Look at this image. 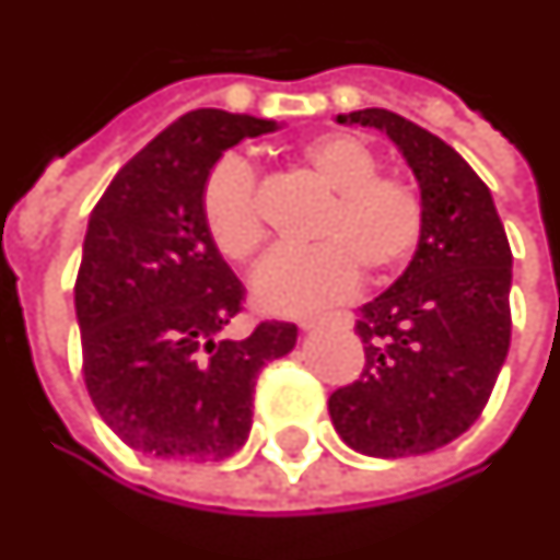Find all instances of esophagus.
Instances as JSON below:
<instances>
[{
	"label": "esophagus",
	"mask_w": 560,
	"mask_h": 560,
	"mask_svg": "<svg viewBox=\"0 0 560 560\" xmlns=\"http://www.w3.org/2000/svg\"><path fill=\"white\" fill-rule=\"evenodd\" d=\"M330 320L351 327V320H354V318H351L348 312H336V315H315V318L300 320V327H303V330H315V327H320V324H330Z\"/></svg>",
	"instance_id": "esophagus-1"
}]
</instances>
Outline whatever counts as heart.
Listing matches in <instances>:
<instances>
[{
  "mask_svg": "<svg viewBox=\"0 0 560 560\" xmlns=\"http://www.w3.org/2000/svg\"><path fill=\"white\" fill-rule=\"evenodd\" d=\"M306 166L334 197L315 230L320 245L279 248L254 269L252 300L269 315H306L354 293L361 269L382 279L400 269L421 240L424 206L412 185L378 175L382 163L358 136L324 132L300 148ZM202 221L214 248L233 264H245L264 245L254 170L242 158H226L202 190Z\"/></svg>",
  "mask_w": 560,
  "mask_h": 560,
  "instance_id": "heart-1",
  "label": "heart"
}]
</instances>
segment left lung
Wrapping results in <instances>:
<instances>
[{"mask_svg": "<svg viewBox=\"0 0 560 560\" xmlns=\"http://www.w3.org/2000/svg\"><path fill=\"white\" fill-rule=\"evenodd\" d=\"M388 136L424 206L421 240L354 330L366 351L358 382L330 394L336 433L370 457L428 455L482 416L510 351L512 252L491 190L440 136L363 108L336 115Z\"/></svg>", "mask_w": 560, "mask_h": 560, "instance_id": "obj_1", "label": "left lung"}]
</instances>
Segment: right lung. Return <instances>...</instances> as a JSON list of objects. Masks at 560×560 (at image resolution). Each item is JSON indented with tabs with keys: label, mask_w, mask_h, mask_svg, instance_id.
<instances>
[{
	"label": "right lung",
	"mask_w": 560,
	"mask_h": 560,
	"mask_svg": "<svg viewBox=\"0 0 560 560\" xmlns=\"http://www.w3.org/2000/svg\"><path fill=\"white\" fill-rule=\"evenodd\" d=\"M276 120L197 108L117 172L90 214L75 315L90 400L124 443L170 460H221L252 430L257 373L296 346L264 320L218 339L245 288L209 240L202 190L226 148Z\"/></svg>",
	"instance_id": "add662e5"
}]
</instances>
